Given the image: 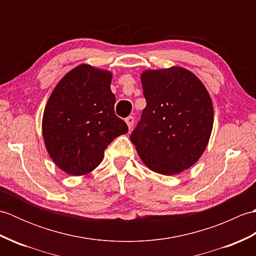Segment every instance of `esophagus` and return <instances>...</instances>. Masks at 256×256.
Here are the masks:
<instances>
[{
	"instance_id": "esophagus-1",
	"label": "esophagus",
	"mask_w": 256,
	"mask_h": 256,
	"mask_svg": "<svg viewBox=\"0 0 256 256\" xmlns=\"http://www.w3.org/2000/svg\"><path fill=\"white\" fill-rule=\"evenodd\" d=\"M125 122H126L128 128L131 130L133 128V125H134V118L133 116H128L126 118H125Z\"/></svg>"
}]
</instances>
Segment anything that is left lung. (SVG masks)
<instances>
[{
	"mask_svg": "<svg viewBox=\"0 0 256 256\" xmlns=\"http://www.w3.org/2000/svg\"><path fill=\"white\" fill-rule=\"evenodd\" d=\"M146 108L132 143L150 170L175 175L202 155L214 126V106L204 84L182 67L140 76Z\"/></svg>",
	"mask_w": 256,
	"mask_h": 256,
	"instance_id": "8db88e82",
	"label": "left lung"
}]
</instances>
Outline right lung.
Returning <instances> with one entry per match:
<instances>
[{
	"label": "right lung",
	"mask_w": 256,
	"mask_h": 256,
	"mask_svg": "<svg viewBox=\"0 0 256 256\" xmlns=\"http://www.w3.org/2000/svg\"><path fill=\"white\" fill-rule=\"evenodd\" d=\"M112 74L79 64L59 81L42 116L48 154L64 172L86 175L100 165L112 140L128 133L114 113Z\"/></svg>",
	"instance_id": "right-lung-1"
}]
</instances>
